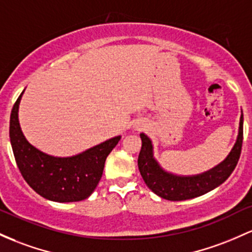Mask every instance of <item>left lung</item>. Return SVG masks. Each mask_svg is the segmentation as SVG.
I'll list each match as a JSON object with an SVG mask.
<instances>
[{"label": "left lung", "instance_id": "8db88e82", "mask_svg": "<svg viewBox=\"0 0 252 252\" xmlns=\"http://www.w3.org/2000/svg\"><path fill=\"white\" fill-rule=\"evenodd\" d=\"M142 140L137 165L141 176L149 189L168 201H184L197 197L222 184L237 166L243 145V113L240 116L237 142L231 153L221 164L202 175L181 177L162 170L153 157V146L147 135H140Z\"/></svg>", "mask_w": 252, "mask_h": 252}]
</instances>
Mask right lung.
<instances>
[{
  "mask_svg": "<svg viewBox=\"0 0 252 252\" xmlns=\"http://www.w3.org/2000/svg\"><path fill=\"white\" fill-rule=\"evenodd\" d=\"M23 93L16 99L10 113L9 137L16 165L24 179L46 200L55 202L85 200L94 191L103 176L105 160L120 142L121 136L74 157L48 156L29 143L21 131L18 111Z\"/></svg>",
  "mask_w": 252,
  "mask_h": 252,
  "instance_id": "right-lung-1",
  "label": "right lung"
}]
</instances>
